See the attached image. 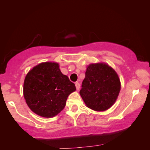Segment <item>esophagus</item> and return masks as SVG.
Segmentation results:
<instances>
[{"mask_svg": "<svg viewBox=\"0 0 150 150\" xmlns=\"http://www.w3.org/2000/svg\"><path fill=\"white\" fill-rule=\"evenodd\" d=\"M75 87H76V88H77V90L79 89V88H80V84H79V83L78 82L75 83Z\"/></svg>", "mask_w": 150, "mask_h": 150, "instance_id": "34e87169", "label": "esophagus"}]
</instances>
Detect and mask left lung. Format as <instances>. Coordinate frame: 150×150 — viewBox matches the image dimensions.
I'll return each mask as SVG.
<instances>
[{"mask_svg":"<svg viewBox=\"0 0 150 150\" xmlns=\"http://www.w3.org/2000/svg\"><path fill=\"white\" fill-rule=\"evenodd\" d=\"M80 95L87 107L105 111L117 99L121 85L117 73L106 63H92L88 66L82 83Z\"/></svg>","mask_w":150,"mask_h":150,"instance_id":"8db88e82","label":"left lung"}]
</instances>
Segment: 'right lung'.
<instances>
[{
    "label": "right lung",
    "instance_id": "obj_1",
    "mask_svg": "<svg viewBox=\"0 0 150 150\" xmlns=\"http://www.w3.org/2000/svg\"><path fill=\"white\" fill-rule=\"evenodd\" d=\"M75 90V84L61 72L57 63L45 62L28 73L23 93L32 111L42 117L52 118L64 108L68 96Z\"/></svg>",
    "mask_w": 150,
    "mask_h": 150
}]
</instances>
